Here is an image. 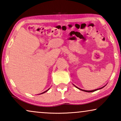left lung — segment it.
I'll use <instances>...</instances> for the list:
<instances>
[{"mask_svg": "<svg viewBox=\"0 0 121 121\" xmlns=\"http://www.w3.org/2000/svg\"><path fill=\"white\" fill-rule=\"evenodd\" d=\"M76 87H77V88H78V89H79V90H82V91H85V92H94V91H96V90H99V89H95V90H90V91H87V90H82V89H79V88H78V87H77V86H75ZM102 87H101V88H100V89H102Z\"/></svg>", "mask_w": 121, "mask_h": 121, "instance_id": "left-lung-1", "label": "left lung"}]
</instances>
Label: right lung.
Masks as SVG:
<instances>
[{"label":"right lung","instance_id":"right-lung-1","mask_svg":"<svg viewBox=\"0 0 121 121\" xmlns=\"http://www.w3.org/2000/svg\"><path fill=\"white\" fill-rule=\"evenodd\" d=\"M48 90H49V89H48ZM48 90H47V91H44V92H42V94H43V93H44V92H46V91H48Z\"/></svg>","mask_w":121,"mask_h":121}]
</instances>
